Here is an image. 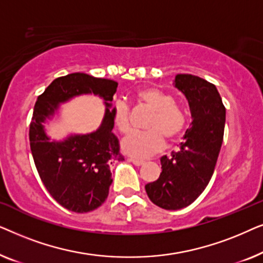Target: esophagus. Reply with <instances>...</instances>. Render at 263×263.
Returning a JSON list of instances; mask_svg holds the SVG:
<instances>
[{
    "mask_svg": "<svg viewBox=\"0 0 263 263\" xmlns=\"http://www.w3.org/2000/svg\"><path fill=\"white\" fill-rule=\"evenodd\" d=\"M128 160L130 161V163L134 164L135 166H141V165L145 164V161H142V160H138V159H133V158H130V159H128Z\"/></svg>",
    "mask_w": 263,
    "mask_h": 263,
    "instance_id": "34e87169",
    "label": "esophagus"
}]
</instances>
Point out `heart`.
Segmentation results:
<instances>
[{
  "mask_svg": "<svg viewBox=\"0 0 263 263\" xmlns=\"http://www.w3.org/2000/svg\"><path fill=\"white\" fill-rule=\"evenodd\" d=\"M136 99L152 110L146 123L147 132L132 133L121 143L122 151L136 159H146L159 153L164 147V138L175 141L186 127V115L174 97L157 87H146L138 91ZM114 125L121 134L130 129L129 107L123 102H117L112 109Z\"/></svg>",
  "mask_w": 263,
  "mask_h": 263,
  "instance_id": "obj_1",
  "label": "heart"
}]
</instances>
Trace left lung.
I'll return each instance as SVG.
<instances>
[{"label":"left lung","instance_id":"obj_1","mask_svg":"<svg viewBox=\"0 0 263 263\" xmlns=\"http://www.w3.org/2000/svg\"><path fill=\"white\" fill-rule=\"evenodd\" d=\"M174 85L188 100L192 124L177 152L160 158L159 178L145 185L149 200L167 211L189 206L206 189L221 148L226 116L221 97L211 82L177 74Z\"/></svg>","mask_w":263,"mask_h":263}]
</instances>
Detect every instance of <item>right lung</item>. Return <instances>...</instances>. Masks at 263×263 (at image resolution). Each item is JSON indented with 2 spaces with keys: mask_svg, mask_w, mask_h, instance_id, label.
<instances>
[{
  "mask_svg": "<svg viewBox=\"0 0 263 263\" xmlns=\"http://www.w3.org/2000/svg\"><path fill=\"white\" fill-rule=\"evenodd\" d=\"M118 84L109 79L73 73L57 78L35 102L30 125V146L42 182L53 199L77 213L91 212L109 195L112 183L110 164L123 160L114 135L112 99ZM82 94H95L106 105L102 124L89 135H71L51 140L44 124L52 119L61 103Z\"/></svg>",
  "mask_w": 263,
  "mask_h": 263,
  "instance_id": "obj_1",
  "label": "right lung"
}]
</instances>
